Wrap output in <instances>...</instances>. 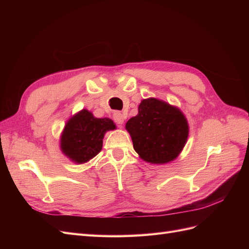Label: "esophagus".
<instances>
[{
    "mask_svg": "<svg viewBox=\"0 0 249 249\" xmlns=\"http://www.w3.org/2000/svg\"><path fill=\"white\" fill-rule=\"evenodd\" d=\"M113 119H114V122H115L116 124H123L124 122V119H125V116L123 114L122 112L116 111V112L113 113Z\"/></svg>",
    "mask_w": 249,
    "mask_h": 249,
    "instance_id": "esophagus-1",
    "label": "esophagus"
}]
</instances>
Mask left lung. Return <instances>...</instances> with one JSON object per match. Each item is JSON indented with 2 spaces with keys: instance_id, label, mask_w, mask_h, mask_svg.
Masks as SVG:
<instances>
[{
  "instance_id": "1",
  "label": "left lung",
  "mask_w": 249,
  "mask_h": 249,
  "mask_svg": "<svg viewBox=\"0 0 249 249\" xmlns=\"http://www.w3.org/2000/svg\"><path fill=\"white\" fill-rule=\"evenodd\" d=\"M134 149L146 162L165 164L182 152L189 134L184 114L157 99L143 100L138 114L125 124Z\"/></svg>"
}]
</instances>
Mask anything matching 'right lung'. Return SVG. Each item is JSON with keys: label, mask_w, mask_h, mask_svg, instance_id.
<instances>
[{"label": "right lung", "mask_w": 249, "mask_h": 249, "mask_svg": "<svg viewBox=\"0 0 249 249\" xmlns=\"http://www.w3.org/2000/svg\"><path fill=\"white\" fill-rule=\"evenodd\" d=\"M115 124L109 118H95L82 110L67 122L61 136L62 152L76 163H85L101 152L103 138Z\"/></svg>", "instance_id": "add662e5"}]
</instances>
